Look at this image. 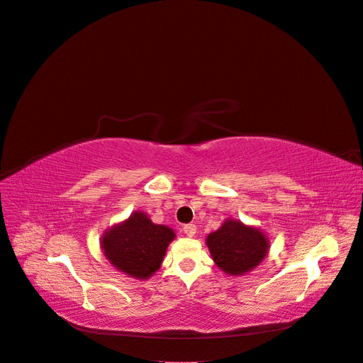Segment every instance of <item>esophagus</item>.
Here are the masks:
<instances>
[{"instance_id": "obj_1", "label": "esophagus", "mask_w": 363, "mask_h": 363, "mask_svg": "<svg viewBox=\"0 0 363 363\" xmlns=\"http://www.w3.org/2000/svg\"><path fill=\"white\" fill-rule=\"evenodd\" d=\"M183 232H184V235L188 236V238H192L196 233V227H195V224H186L183 227Z\"/></svg>"}]
</instances>
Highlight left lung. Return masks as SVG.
<instances>
[{"mask_svg": "<svg viewBox=\"0 0 363 363\" xmlns=\"http://www.w3.org/2000/svg\"><path fill=\"white\" fill-rule=\"evenodd\" d=\"M206 245L215 265L227 276H244L268 256L269 239L260 228L227 218L216 232L208 233Z\"/></svg>", "mask_w": 363, "mask_h": 363, "instance_id": "obj_1", "label": "left lung"}]
</instances>
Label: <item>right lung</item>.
I'll list each match as a JSON object with an SVG mask.
<instances>
[{
    "label": "right lung",
    "instance_id": "add662e5",
    "mask_svg": "<svg viewBox=\"0 0 363 363\" xmlns=\"http://www.w3.org/2000/svg\"><path fill=\"white\" fill-rule=\"evenodd\" d=\"M174 238L172 228L155 224L147 213L136 211L124 221L107 228L100 242L106 259L119 272L147 280L159 271Z\"/></svg>",
    "mask_w": 363,
    "mask_h": 363
}]
</instances>
